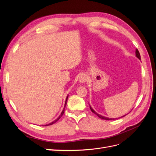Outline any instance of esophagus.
I'll use <instances>...</instances> for the list:
<instances>
[{"label":"esophagus","instance_id":"1","mask_svg":"<svg viewBox=\"0 0 156 156\" xmlns=\"http://www.w3.org/2000/svg\"><path fill=\"white\" fill-rule=\"evenodd\" d=\"M87 81V76L85 74H83L79 77V81L80 83H84Z\"/></svg>","mask_w":156,"mask_h":156}]
</instances>
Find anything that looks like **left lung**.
Returning a JSON list of instances; mask_svg holds the SVG:
<instances>
[{
    "label": "left lung",
    "mask_w": 156,
    "mask_h": 156,
    "mask_svg": "<svg viewBox=\"0 0 156 156\" xmlns=\"http://www.w3.org/2000/svg\"><path fill=\"white\" fill-rule=\"evenodd\" d=\"M135 55H136V57H137L139 60H140V53H139V51H138V49H136L135 50ZM90 110L92 111V112H94V114L96 115L99 118H100V119H103V120H115V119H112V118L105 117V116H102V115H100V114H98V113H97L95 111H94L90 106ZM126 116V115H124L123 116H122V117H124V116Z\"/></svg>",
    "instance_id": "8db88e82"
}]
</instances>
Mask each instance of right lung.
<instances>
[{"instance_id":"right-lung-1","label":"right lung","mask_w":156,"mask_h":156,"mask_svg":"<svg viewBox=\"0 0 156 156\" xmlns=\"http://www.w3.org/2000/svg\"><path fill=\"white\" fill-rule=\"evenodd\" d=\"M68 96L66 97V101H65V104H64V109H63V111H62V112H61V114L60 115V116L57 118V119H56V120H55L54 121H53L52 122H51V123H49V124H46V125H45V126H51V125H52V124H55V123H56V122H57L60 118H61V116H62V115H63V114H64V111H65V107H66V103H67V100H68Z\"/></svg>"}]
</instances>
